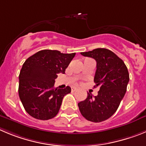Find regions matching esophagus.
I'll return each instance as SVG.
<instances>
[{
  "label": "esophagus",
  "instance_id": "esophagus-1",
  "mask_svg": "<svg viewBox=\"0 0 146 146\" xmlns=\"http://www.w3.org/2000/svg\"><path fill=\"white\" fill-rule=\"evenodd\" d=\"M77 90V88H74V87H73V88H72V92H74L76 91Z\"/></svg>",
  "mask_w": 146,
  "mask_h": 146
}]
</instances>
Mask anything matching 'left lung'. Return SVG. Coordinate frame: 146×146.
Here are the masks:
<instances>
[{
	"instance_id": "obj_1",
	"label": "left lung",
	"mask_w": 146,
	"mask_h": 146,
	"mask_svg": "<svg viewBox=\"0 0 146 146\" xmlns=\"http://www.w3.org/2000/svg\"><path fill=\"white\" fill-rule=\"evenodd\" d=\"M80 53L96 61L95 87L100 90L95 97L88 93L86 99L78 104L79 109L88 121L101 122L110 118L118 109L126 93L129 72L124 61L109 49L96 48Z\"/></svg>"
}]
</instances>
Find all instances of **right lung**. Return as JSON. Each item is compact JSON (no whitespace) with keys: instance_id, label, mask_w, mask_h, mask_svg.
Masks as SVG:
<instances>
[{"instance_id":"obj_1","label":"right lung","mask_w":146,"mask_h":146,"mask_svg":"<svg viewBox=\"0 0 146 146\" xmlns=\"http://www.w3.org/2000/svg\"><path fill=\"white\" fill-rule=\"evenodd\" d=\"M75 54L42 50L24 63L19 76V96L31 117L48 120L56 116L64 96L71 93V88H55V79L59 73H65Z\"/></svg>"}]
</instances>
